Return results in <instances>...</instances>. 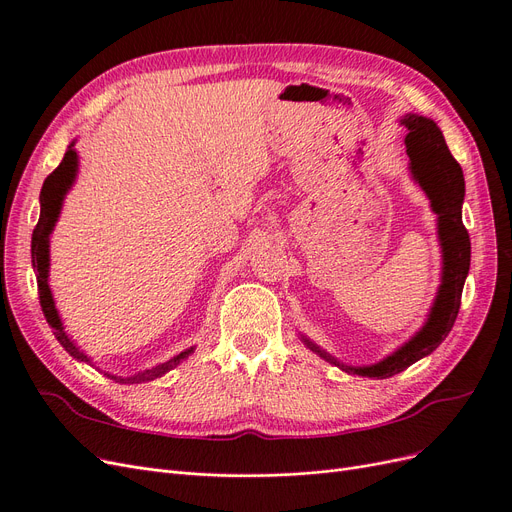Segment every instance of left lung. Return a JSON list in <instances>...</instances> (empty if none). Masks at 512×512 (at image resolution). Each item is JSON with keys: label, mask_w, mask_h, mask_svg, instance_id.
I'll list each match as a JSON object with an SVG mask.
<instances>
[{"label": "left lung", "mask_w": 512, "mask_h": 512, "mask_svg": "<svg viewBox=\"0 0 512 512\" xmlns=\"http://www.w3.org/2000/svg\"><path fill=\"white\" fill-rule=\"evenodd\" d=\"M401 124L407 126V156L411 160V175L420 183L426 196L432 202V211L439 215V238L443 246V282L434 306L430 310L428 323L403 348L384 358L382 363L371 367H348L337 363L333 356L320 350L310 339L304 342L310 350L320 354L329 363H335L348 373L377 377L386 380L396 373L405 371L422 356L437 350L443 339L449 335L456 323L464 280L470 268V236L462 223V202H464V175L462 166L451 156L439 126L422 116H405Z\"/></svg>", "instance_id": "8db88e82"}]
</instances>
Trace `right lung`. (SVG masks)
<instances>
[{
  "mask_svg": "<svg viewBox=\"0 0 512 512\" xmlns=\"http://www.w3.org/2000/svg\"><path fill=\"white\" fill-rule=\"evenodd\" d=\"M75 170H78V154H75L73 143H71L69 149L65 151L63 162L52 170V173L46 177V181L42 185V194H40L42 211H40V221H37L35 230H33V238H31V261H33L35 276H37V293H40V306H42V312H44V316L48 320V325L52 327L54 337L59 339L61 346L73 358H78V361H84V363H90V358L84 352H80L78 348H75V344L67 337V333L63 331L61 318H59V314H56L52 293H50V287H48V266H50L48 240H50V232H52L56 219H59L63 198L69 192V187H71V183L75 179ZM192 352H194V348H189V350L177 354L175 358H170V361H166V363H162L158 367L145 369V371H141L137 375L116 377V375H109L107 373V377H111V380H116L120 384H141V382L156 380V377L164 375L166 371L175 369L183 361V358L189 356Z\"/></svg>",
  "mask_w": 512,
  "mask_h": 512,
  "instance_id": "1",
  "label": "right lung"
}]
</instances>
